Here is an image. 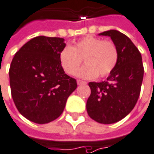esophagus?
Returning <instances> with one entry per match:
<instances>
[{
    "label": "esophagus",
    "mask_w": 154,
    "mask_h": 154,
    "mask_svg": "<svg viewBox=\"0 0 154 154\" xmlns=\"http://www.w3.org/2000/svg\"><path fill=\"white\" fill-rule=\"evenodd\" d=\"M77 84L79 85H85V84H87V82L83 81V80H80V79H78V80H77Z\"/></svg>",
    "instance_id": "34e87169"
}]
</instances>
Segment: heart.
Masks as SVG:
<instances>
[{"label":"heart","mask_w":154,"mask_h":154,"mask_svg":"<svg viewBox=\"0 0 154 154\" xmlns=\"http://www.w3.org/2000/svg\"><path fill=\"white\" fill-rule=\"evenodd\" d=\"M59 63L64 72L69 75L78 72L84 79H94L97 75L103 78L110 75L119 60V50L114 42L94 36H85L77 40L71 47L63 48L59 53Z\"/></svg>","instance_id":"heart-1"}]
</instances>
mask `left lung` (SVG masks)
Here are the masks:
<instances>
[{"mask_svg":"<svg viewBox=\"0 0 154 154\" xmlns=\"http://www.w3.org/2000/svg\"><path fill=\"white\" fill-rule=\"evenodd\" d=\"M119 50L115 69L101 82H90L91 95L86 103L88 115L99 123L111 124L128 116L135 106L143 79L142 55L131 39L116 30L103 32Z\"/></svg>","mask_w":154,"mask_h":154,"instance_id":"8db88e82","label":"left lung"}]
</instances>
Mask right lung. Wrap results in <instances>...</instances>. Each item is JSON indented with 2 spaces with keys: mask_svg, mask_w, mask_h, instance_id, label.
Listing matches in <instances>:
<instances>
[{
  "mask_svg": "<svg viewBox=\"0 0 154 154\" xmlns=\"http://www.w3.org/2000/svg\"><path fill=\"white\" fill-rule=\"evenodd\" d=\"M64 39L38 36L14 55L9 69L11 96L24 117L48 123L63 113L68 97L77 88L59 63Z\"/></svg>",
  "mask_w": 154,
  "mask_h": 154,
  "instance_id": "1",
  "label": "right lung"
}]
</instances>
